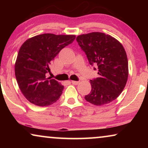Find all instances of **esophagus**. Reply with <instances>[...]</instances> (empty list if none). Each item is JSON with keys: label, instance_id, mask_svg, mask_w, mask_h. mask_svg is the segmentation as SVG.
Wrapping results in <instances>:
<instances>
[{"label": "esophagus", "instance_id": "34e87169", "mask_svg": "<svg viewBox=\"0 0 148 148\" xmlns=\"http://www.w3.org/2000/svg\"><path fill=\"white\" fill-rule=\"evenodd\" d=\"M71 83L73 85H77V84H79V82H77V81H71Z\"/></svg>", "mask_w": 148, "mask_h": 148}]
</instances>
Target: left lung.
<instances>
[{
  "label": "left lung",
  "instance_id": "left-lung-1",
  "mask_svg": "<svg viewBox=\"0 0 148 148\" xmlns=\"http://www.w3.org/2000/svg\"><path fill=\"white\" fill-rule=\"evenodd\" d=\"M76 40L90 64H96L98 69L99 77L90 80L92 90L85 99L96 106L112 102L123 92L128 78V60L123 45L101 32L82 34Z\"/></svg>",
  "mask_w": 148,
  "mask_h": 148
}]
</instances>
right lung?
<instances>
[{
  "label": "right lung",
  "instance_id": "obj_1",
  "mask_svg": "<svg viewBox=\"0 0 148 148\" xmlns=\"http://www.w3.org/2000/svg\"><path fill=\"white\" fill-rule=\"evenodd\" d=\"M75 39V35L44 34L22 44L15 62V77L22 94L32 104L47 106L60 98L64 86L46 75L50 72L49 66L55 56Z\"/></svg>",
  "mask_w": 148,
  "mask_h": 148
}]
</instances>
